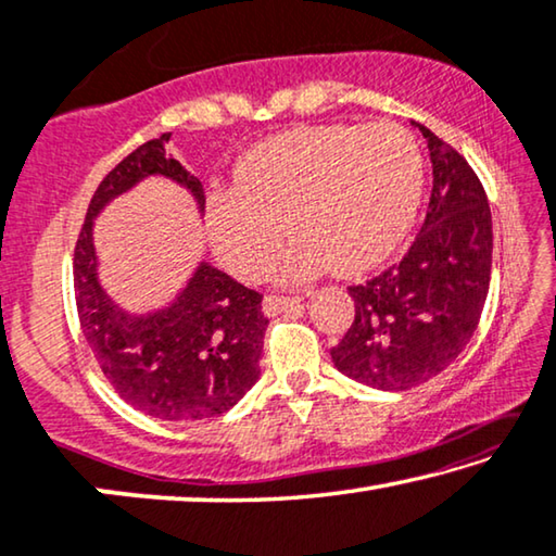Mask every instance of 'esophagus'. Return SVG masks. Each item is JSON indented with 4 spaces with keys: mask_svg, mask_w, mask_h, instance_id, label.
I'll return each mask as SVG.
<instances>
[{
    "mask_svg": "<svg viewBox=\"0 0 556 556\" xmlns=\"http://www.w3.org/2000/svg\"><path fill=\"white\" fill-rule=\"evenodd\" d=\"M300 302H302L300 296H277V294H269V296H264L262 309H264V314H267V317H275V314L287 312L289 306H294V304H300Z\"/></svg>",
    "mask_w": 556,
    "mask_h": 556,
    "instance_id": "obj_1",
    "label": "esophagus"
}]
</instances>
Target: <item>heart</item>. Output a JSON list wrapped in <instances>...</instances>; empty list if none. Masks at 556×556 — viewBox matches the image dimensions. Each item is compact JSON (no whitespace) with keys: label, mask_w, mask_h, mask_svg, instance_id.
Wrapping results in <instances>:
<instances>
[{"label":"heart","mask_w":556,"mask_h":556,"mask_svg":"<svg viewBox=\"0 0 556 556\" xmlns=\"http://www.w3.org/2000/svg\"><path fill=\"white\" fill-rule=\"evenodd\" d=\"M425 189V154L409 129L300 127L254 144L237 164L235 192L210 199V237L219 262L247 281L269 275L296 237L285 277L329 267L364 271L402 242Z\"/></svg>","instance_id":"b5f03b06"}]
</instances>
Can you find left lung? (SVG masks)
Here are the masks:
<instances>
[{
  "label": "left lung",
  "instance_id": "left-lung-1",
  "mask_svg": "<svg viewBox=\"0 0 556 556\" xmlns=\"http://www.w3.org/2000/svg\"><path fill=\"white\" fill-rule=\"evenodd\" d=\"M434 185L417 239L400 262L350 287L354 321L331 362L357 382L404 392L459 357L482 317L492 277V212L457 149L417 124Z\"/></svg>",
  "mask_w": 556,
  "mask_h": 556
}]
</instances>
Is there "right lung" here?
<instances>
[{"label":"right lung","mask_w":556,"mask_h":556,"mask_svg":"<svg viewBox=\"0 0 556 556\" xmlns=\"http://www.w3.org/2000/svg\"><path fill=\"white\" fill-rule=\"evenodd\" d=\"M169 137L137 147L97 187L74 247V296L89 350L114 392L149 417L197 421L235 407L260 379L269 325L262 294L202 262L169 306L127 314L99 285L92 242L97 214L152 174L189 189L204 212L202 181L167 156Z\"/></svg>","instance_id":"1"}]
</instances>
